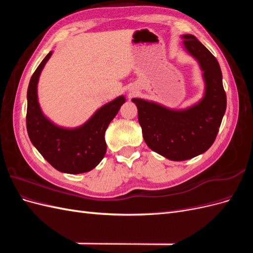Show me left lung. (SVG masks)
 <instances>
[{"instance_id": "obj_1", "label": "left lung", "mask_w": 253, "mask_h": 253, "mask_svg": "<svg viewBox=\"0 0 253 253\" xmlns=\"http://www.w3.org/2000/svg\"><path fill=\"white\" fill-rule=\"evenodd\" d=\"M187 50L200 63L206 82L205 96L197 104L173 111L134 98L138 121L148 147L168 159L181 162L208 150L216 138L226 111L227 97L216 58L192 35H183Z\"/></svg>"}]
</instances>
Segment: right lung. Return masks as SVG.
Listing matches in <instances>:
<instances>
[{"instance_id":"add662e5","label":"right lung","mask_w":253,"mask_h":253,"mask_svg":"<svg viewBox=\"0 0 253 253\" xmlns=\"http://www.w3.org/2000/svg\"><path fill=\"white\" fill-rule=\"evenodd\" d=\"M50 56L51 51L37 67L29 81L26 114L29 139L56 170L70 174L88 172L104 157V133L126 99L120 96L105 104L80 127L67 129L51 124L42 114L37 95L40 73Z\"/></svg>"}]
</instances>
